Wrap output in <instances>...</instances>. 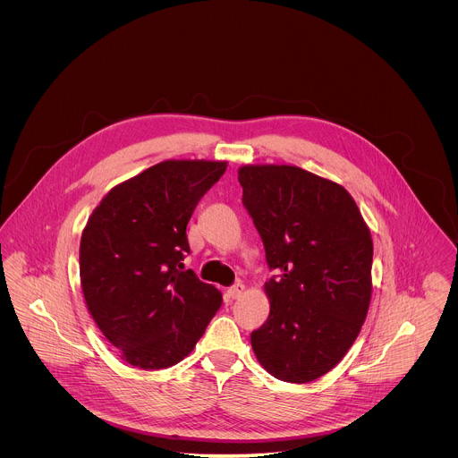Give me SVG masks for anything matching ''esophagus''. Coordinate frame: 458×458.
<instances>
[{"mask_svg": "<svg viewBox=\"0 0 458 458\" xmlns=\"http://www.w3.org/2000/svg\"><path fill=\"white\" fill-rule=\"evenodd\" d=\"M227 294H229L231 300H238V298H242L245 294V285L243 284H234L233 287H229Z\"/></svg>", "mask_w": 458, "mask_h": 458, "instance_id": "obj_1", "label": "esophagus"}]
</instances>
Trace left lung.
<instances>
[{
	"mask_svg": "<svg viewBox=\"0 0 458 458\" xmlns=\"http://www.w3.org/2000/svg\"><path fill=\"white\" fill-rule=\"evenodd\" d=\"M243 204L278 275L264 284L269 316L250 342L262 369L310 383L351 349L372 298L374 245L352 196L296 165L238 169Z\"/></svg>",
	"mask_w": 458,
	"mask_h": 458,
	"instance_id": "8db88e82",
	"label": "left lung"
}]
</instances>
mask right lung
I'll return each instance as SVG.
<instances>
[{"mask_svg": "<svg viewBox=\"0 0 458 458\" xmlns=\"http://www.w3.org/2000/svg\"><path fill=\"white\" fill-rule=\"evenodd\" d=\"M227 162L164 160L111 189L81 236L86 307L122 360L144 370L180 363L222 305L183 259L187 224Z\"/></svg>", "mask_w": 458, "mask_h": 458, "instance_id": "add662e5", "label": "right lung"}]
</instances>
